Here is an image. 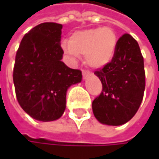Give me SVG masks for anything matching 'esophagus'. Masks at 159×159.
<instances>
[{"instance_id":"obj_1","label":"esophagus","mask_w":159,"mask_h":159,"mask_svg":"<svg viewBox=\"0 0 159 159\" xmlns=\"http://www.w3.org/2000/svg\"><path fill=\"white\" fill-rule=\"evenodd\" d=\"M90 75V72L89 71H86V70H83V77L84 79H85L88 75Z\"/></svg>"}]
</instances>
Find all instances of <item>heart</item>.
Here are the masks:
<instances>
[{"instance_id":"heart-1","label":"heart","mask_w":159,"mask_h":159,"mask_svg":"<svg viewBox=\"0 0 159 159\" xmlns=\"http://www.w3.org/2000/svg\"><path fill=\"white\" fill-rule=\"evenodd\" d=\"M117 46V38L110 27H96L79 30L72 34L62 48L73 61L84 55L85 61L94 68H100L112 60Z\"/></svg>"}]
</instances>
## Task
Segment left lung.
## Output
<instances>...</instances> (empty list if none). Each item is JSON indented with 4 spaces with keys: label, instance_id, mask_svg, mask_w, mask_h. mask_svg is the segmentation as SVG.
<instances>
[{
    "label": "left lung",
    "instance_id": "obj_1",
    "mask_svg": "<svg viewBox=\"0 0 159 159\" xmlns=\"http://www.w3.org/2000/svg\"><path fill=\"white\" fill-rule=\"evenodd\" d=\"M95 75L102 83V92L92 103L97 120L113 126L129 121L142 103L145 87L143 58L137 41L123 34L112 60Z\"/></svg>",
    "mask_w": 159,
    "mask_h": 159
}]
</instances>
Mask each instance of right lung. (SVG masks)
Segmentation results:
<instances>
[{"label":"right lung","instance_id":"1","mask_svg":"<svg viewBox=\"0 0 159 159\" xmlns=\"http://www.w3.org/2000/svg\"><path fill=\"white\" fill-rule=\"evenodd\" d=\"M62 25L42 23L26 33L16 51L13 73L17 101L33 119L58 120L66 108L67 89L82 80V72L62 61Z\"/></svg>","mask_w":159,"mask_h":159}]
</instances>
